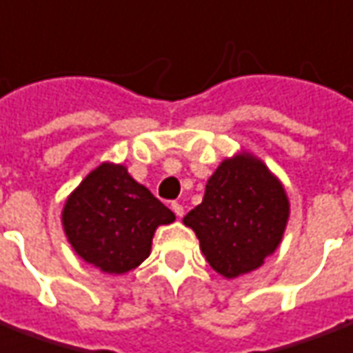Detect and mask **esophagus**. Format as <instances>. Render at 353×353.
<instances>
[{"mask_svg":"<svg viewBox=\"0 0 353 353\" xmlns=\"http://www.w3.org/2000/svg\"><path fill=\"white\" fill-rule=\"evenodd\" d=\"M172 211L176 212V216L177 219H181L183 214H185V209H183V205L181 203H177V201H172Z\"/></svg>","mask_w":353,"mask_h":353,"instance_id":"34e87169","label":"esophagus"}]
</instances>
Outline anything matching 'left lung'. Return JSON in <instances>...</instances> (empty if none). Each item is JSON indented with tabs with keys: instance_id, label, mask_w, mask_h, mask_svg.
Instances as JSON below:
<instances>
[{
	"instance_id": "8db88e82",
	"label": "left lung",
	"mask_w": 353,
	"mask_h": 353,
	"mask_svg": "<svg viewBox=\"0 0 353 353\" xmlns=\"http://www.w3.org/2000/svg\"><path fill=\"white\" fill-rule=\"evenodd\" d=\"M289 212L281 181L261 159L242 152L220 163L201 203L183 224L196 233L212 270L233 279L259 268L276 252Z\"/></svg>"
}]
</instances>
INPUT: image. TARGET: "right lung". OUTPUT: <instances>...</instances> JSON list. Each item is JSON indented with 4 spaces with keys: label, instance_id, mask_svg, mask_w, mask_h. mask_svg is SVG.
<instances>
[{
    "label": "right lung",
    "instance_id": "obj_1",
    "mask_svg": "<svg viewBox=\"0 0 353 353\" xmlns=\"http://www.w3.org/2000/svg\"><path fill=\"white\" fill-rule=\"evenodd\" d=\"M176 214L128 168L101 163L66 198L63 228L81 259L105 274H125L146 259L159 225Z\"/></svg>",
    "mask_w": 353,
    "mask_h": 353
}]
</instances>
